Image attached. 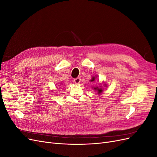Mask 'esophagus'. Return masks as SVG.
I'll return each instance as SVG.
<instances>
[{
  "label": "esophagus",
  "mask_w": 157,
  "mask_h": 157,
  "mask_svg": "<svg viewBox=\"0 0 157 157\" xmlns=\"http://www.w3.org/2000/svg\"><path fill=\"white\" fill-rule=\"evenodd\" d=\"M80 81H81V78H80V77H77L74 79V82L75 84H79L80 82Z\"/></svg>",
  "instance_id": "34e87169"
}]
</instances>
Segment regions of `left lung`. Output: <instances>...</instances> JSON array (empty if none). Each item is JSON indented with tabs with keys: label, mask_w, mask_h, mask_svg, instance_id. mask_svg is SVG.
Masks as SVG:
<instances>
[{
	"label": "left lung",
	"mask_w": 157,
	"mask_h": 157,
	"mask_svg": "<svg viewBox=\"0 0 157 157\" xmlns=\"http://www.w3.org/2000/svg\"><path fill=\"white\" fill-rule=\"evenodd\" d=\"M94 77H93L92 80H91V81H94ZM94 89H95V90H98V92L99 94H101V93L102 92V91H103L101 88H98V87L95 88Z\"/></svg>",
	"instance_id": "left-lung-1"
}]
</instances>
